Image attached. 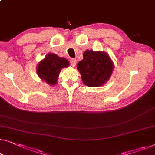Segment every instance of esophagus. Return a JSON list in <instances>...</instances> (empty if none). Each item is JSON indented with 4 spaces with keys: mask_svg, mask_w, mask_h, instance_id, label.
I'll return each mask as SVG.
<instances>
[{
    "mask_svg": "<svg viewBox=\"0 0 155 155\" xmlns=\"http://www.w3.org/2000/svg\"><path fill=\"white\" fill-rule=\"evenodd\" d=\"M76 63H77V60L75 59H71V61H70V64L71 66L73 67H75V65H76Z\"/></svg>",
    "mask_w": 155,
    "mask_h": 155,
    "instance_id": "34e87169",
    "label": "esophagus"
}]
</instances>
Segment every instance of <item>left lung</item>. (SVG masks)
I'll use <instances>...</instances> for the list:
<instances>
[{
  "instance_id": "8db88e82",
  "label": "left lung",
  "mask_w": 155,
  "mask_h": 155,
  "mask_svg": "<svg viewBox=\"0 0 155 155\" xmlns=\"http://www.w3.org/2000/svg\"><path fill=\"white\" fill-rule=\"evenodd\" d=\"M83 83L88 87L103 86L110 79L114 69L111 58L105 51L86 50L78 64Z\"/></svg>"
}]
</instances>
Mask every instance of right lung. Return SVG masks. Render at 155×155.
<instances>
[{
  "label": "right lung",
  "mask_w": 155,
  "mask_h": 155,
  "mask_svg": "<svg viewBox=\"0 0 155 155\" xmlns=\"http://www.w3.org/2000/svg\"><path fill=\"white\" fill-rule=\"evenodd\" d=\"M69 66L66 58L59 57L54 53H49L36 67V73L42 81L50 86L57 84L61 69Z\"/></svg>",
  "instance_id": "obj_1"
}]
</instances>
